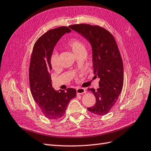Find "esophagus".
Segmentation results:
<instances>
[{"mask_svg":"<svg viewBox=\"0 0 151 151\" xmlns=\"http://www.w3.org/2000/svg\"><path fill=\"white\" fill-rule=\"evenodd\" d=\"M76 91H77V95H81V94H83V93H85L86 92V89L84 88H79L76 89Z\"/></svg>","mask_w":151,"mask_h":151,"instance_id":"obj_1","label":"esophagus"}]
</instances>
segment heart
<instances>
[{"mask_svg":"<svg viewBox=\"0 0 151 151\" xmlns=\"http://www.w3.org/2000/svg\"><path fill=\"white\" fill-rule=\"evenodd\" d=\"M67 46L70 49L75 55L81 52H86V49L84 44L77 39H70L67 42ZM51 64L53 68L58 66V55L54 52L51 56Z\"/></svg>","mask_w":151,"mask_h":151,"instance_id":"1","label":"heart"}]
</instances>
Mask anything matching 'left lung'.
<instances>
[{"label": "left lung", "mask_w": 151, "mask_h": 151, "mask_svg": "<svg viewBox=\"0 0 151 151\" xmlns=\"http://www.w3.org/2000/svg\"><path fill=\"white\" fill-rule=\"evenodd\" d=\"M90 43L95 77L100 79V88H91L96 98L95 104L88 108L96 116L109 113L116 103L123 86V64L120 52L113 35L97 25L78 24L69 26Z\"/></svg>", "instance_id": "left-lung-1"}]
</instances>
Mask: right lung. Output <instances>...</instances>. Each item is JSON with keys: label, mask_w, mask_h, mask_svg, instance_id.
Instances as JSON below:
<instances>
[{"label": "right lung", "mask_w": 151, "mask_h": 151, "mask_svg": "<svg viewBox=\"0 0 151 151\" xmlns=\"http://www.w3.org/2000/svg\"><path fill=\"white\" fill-rule=\"evenodd\" d=\"M71 30L60 27L47 31L38 39L32 51L29 67V83L32 95L43 114L50 119L62 117L76 90L68 88L56 91L52 87L51 56L60 38Z\"/></svg>", "instance_id": "1"}]
</instances>
